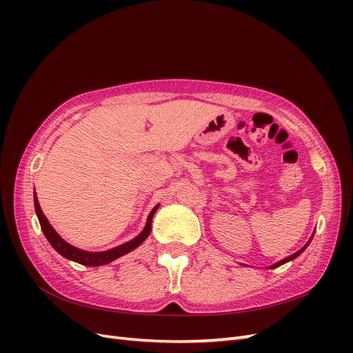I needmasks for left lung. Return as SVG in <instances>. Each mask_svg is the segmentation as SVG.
I'll use <instances>...</instances> for the list:
<instances>
[{"instance_id": "8db88e82", "label": "left lung", "mask_w": 353, "mask_h": 353, "mask_svg": "<svg viewBox=\"0 0 353 353\" xmlns=\"http://www.w3.org/2000/svg\"><path fill=\"white\" fill-rule=\"evenodd\" d=\"M312 237H314V234H312ZM312 237H311V239H309V241H307V243H306V244L303 245V248H302L301 250H297L296 253H293V254H290V256H287V258H284L283 261H280V262H276V263L271 265V266H270V270H274V268H279V266L284 265L285 262H288V261H293L294 258H297V256H299V254H301V253H302V252H303V250H305V249L307 248V245H309V243H311V240H312Z\"/></svg>"}]
</instances>
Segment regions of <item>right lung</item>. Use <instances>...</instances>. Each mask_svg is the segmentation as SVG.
Returning a JSON list of instances; mask_svg holds the SVG:
<instances>
[{"instance_id": "add662e5", "label": "right lung", "mask_w": 353, "mask_h": 353, "mask_svg": "<svg viewBox=\"0 0 353 353\" xmlns=\"http://www.w3.org/2000/svg\"><path fill=\"white\" fill-rule=\"evenodd\" d=\"M34 203H35L37 216H38L39 223H41V230H42V232H44V236L48 240V243L52 245V248H54L56 252H59L63 256V258L70 259L73 262H78V263L85 265V266H101V265H105V263H110L114 259L121 258V256H123L126 253L132 252L134 249H137L138 245H140L148 236H150V232H152V219H153L154 213H156V210L159 208V205L153 208V210L150 212V215H148V218H147V223H145L144 230L140 234H138L135 239H132L131 241L123 243L121 245H117V248H113V249L105 250V252H87V250H81L78 248H74V245L66 243L56 232V230L50 225L48 219L46 218V215L41 210L37 193L34 194Z\"/></svg>"}]
</instances>
